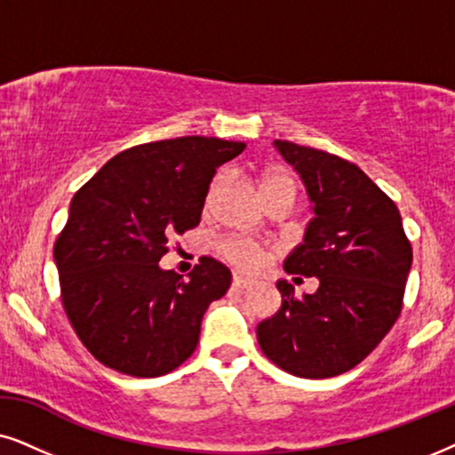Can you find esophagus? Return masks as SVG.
I'll return each mask as SVG.
<instances>
[{"mask_svg":"<svg viewBox=\"0 0 455 455\" xmlns=\"http://www.w3.org/2000/svg\"><path fill=\"white\" fill-rule=\"evenodd\" d=\"M233 287L237 289V291L251 289V287H253V281H250V278H241V276H235V278H233Z\"/></svg>","mask_w":455,"mask_h":455,"instance_id":"esophagus-1","label":"esophagus"}]
</instances>
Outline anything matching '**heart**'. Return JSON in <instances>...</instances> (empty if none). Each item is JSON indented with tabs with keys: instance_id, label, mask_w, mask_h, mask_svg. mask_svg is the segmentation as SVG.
<instances>
[{
	"instance_id": "heart-1",
	"label": "heart",
	"mask_w": 455,
	"mask_h": 455,
	"mask_svg": "<svg viewBox=\"0 0 455 455\" xmlns=\"http://www.w3.org/2000/svg\"><path fill=\"white\" fill-rule=\"evenodd\" d=\"M222 183H224V174H218V177L212 180L208 196H205V205L212 204V199H214ZM259 191H262L264 202H270V199H275L278 196H291L295 199V196H298V183H295V179L291 177L289 172L268 171L266 174H262V179H259ZM218 253H220L228 264H233L235 268L245 270V272L259 270L266 264V259H268V250H266L264 245L243 237H233V239L222 241V243L218 245Z\"/></svg>"
}]
</instances>
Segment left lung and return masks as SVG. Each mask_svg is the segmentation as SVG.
Here are the masks:
<instances>
[{
  "label": "left lung",
  "instance_id": "1",
  "mask_svg": "<svg viewBox=\"0 0 455 455\" xmlns=\"http://www.w3.org/2000/svg\"><path fill=\"white\" fill-rule=\"evenodd\" d=\"M275 145L301 174L316 214L284 270L299 281V274L316 276L318 289L298 298L293 284L278 281L281 310L258 324V343L284 372L337 377L358 366L399 318L411 245L397 205L364 171L329 151Z\"/></svg>",
  "mask_w": 455,
  "mask_h": 455
}]
</instances>
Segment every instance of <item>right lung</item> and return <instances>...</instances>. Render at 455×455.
I'll return each instance as SVG.
<instances>
[{
    "mask_svg": "<svg viewBox=\"0 0 455 455\" xmlns=\"http://www.w3.org/2000/svg\"><path fill=\"white\" fill-rule=\"evenodd\" d=\"M245 143L177 137L120 151L75 193L53 243L60 298L91 355L151 379L196 351L202 318L231 270L202 256L189 276L162 270L168 241L196 228L216 168Z\"/></svg>",
    "mask_w": 455,
    "mask_h": 455,
    "instance_id": "obj_1",
    "label": "right lung"
}]
</instances>
